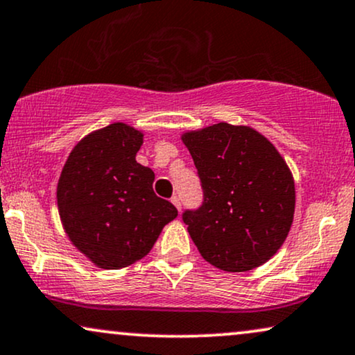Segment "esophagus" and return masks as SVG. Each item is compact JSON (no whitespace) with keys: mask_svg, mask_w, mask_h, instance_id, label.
<instances>
[{"mask_svg":"<svg viewBox=\"0 0 355 355\" xmlns=\"http://www.w3.org/2000/svg\"><path fill=\"white\" fill-rule=\"evenodd\" d=\"M170 201H172V203L175 205V208H177L178 211H180V209H182V203H180V198H178V196H177V195H173V196H172V198H170Z\"/></svg>","mask_w":355,"mask_h":355,"instance_id":"1","label":"esophagus"}]
</instances>
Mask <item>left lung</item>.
Returning <instances> with one entry per match:
<instances>
[{"instance_id":"8db88e82","label":"left lung","mask_w":355,"mask_h":355,"mask_svg":"<svg viewBox=\"0 0 355 355\" xmlns=\"http://www.w3.org/2000/svg\"><path fill=\"white\" fill-rule=\"evenodd\" d=\"M203 203L183 223L206 262L226 272L266 263L293 223L295 182L284 157L248 125L219 123L185 132Z\"/></svg>"}]
</instances>
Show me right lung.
<instances>
[{
    "label": "right lung",
    "mask_w": 355,
    "mask_h": 355,
    "mask_svg": "<svg viewBox=\"0 0 355 355\" xmlns=\"http://www.w3.org/2000/svg\"><path fill=\"white\" fill-rule=\"evenodd\" d=\"M142 139L124 123L88 134L58 178V214L67 236L100 268L118 270L144 257L178 214L154 193V172L136 162Z\"/></svg>",
    "instance_id": "right-lung-1"
}]
</instances>
